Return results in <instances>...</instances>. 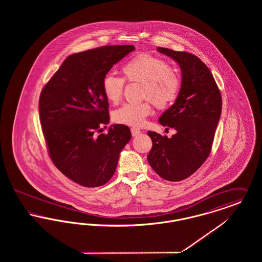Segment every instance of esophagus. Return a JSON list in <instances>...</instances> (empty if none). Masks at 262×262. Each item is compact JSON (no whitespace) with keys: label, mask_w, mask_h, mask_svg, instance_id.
<instances>
[{"label":"esophagus","mask_w":262,"mask_h":262,"mask_svg":"<svg viewBox=\"0 0 262 262\" xmlns=\"http://www.w3.org/2000/svg\"><path fill=\"white\" fill-rule=\"evenodd\" d=\"M130 132H132V135H133V137H137L141 132H140V129H138V128H136V127H132L130 128Z\"/></svg>","instance_id":"1"}]
</instances>
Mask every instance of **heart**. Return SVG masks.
<instances>
[{
  "label": "heart",
  "instance_id": "obj_1",
  "mask_svg": "<svg viewBox=\"0 0 262 262\" xmlns=\"http://www.w3.org/2000/svg\"><path fill=\"white\" fill-rule=\"evenodd\" d=\"M126 81L141 83V96L148 99L157 108H166L177 99L181 89V78L178 73L169 68L162 59L142 53L132 58L122 68ZM105 97L113 104L122 99L124 79L107 75L102 80ZM151 113L149 101L127 103L113 113V120L121 125L139 127Z\"/></svg>",
  "mask_w": 262,
  "mask_h": 262
}]
</instances>
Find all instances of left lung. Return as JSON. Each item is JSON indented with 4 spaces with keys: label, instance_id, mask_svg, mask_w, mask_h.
Segmentation results:
<instances>
[{
    "label": "left lung",
    "instance_id": "1",
    "mask_svg": "<svg viewBox=\"0 0 262 262\" xmlns=\"http://www.w3.org/2000/svg\"><path fill=\"white\" fill-rule=\"evenodd\" d=\"M157 51L178 62L182 83L174 104L159 118L173 127L172 137L148 132L152 148L147 160L161 178L179 182L193 174L208 157L222 112V98L211 72L196 56L158 47Z\"/></svg>",
    "mask_w": 262,
    "mask_h": 262
}]
</instances>
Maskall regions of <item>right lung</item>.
I'll use <instances>...</instances> for the list:
<instances>
[{"instance_id": "add662e5", "label": "right lung", "mask_w": 262, "mask_h": 262, "mask_svg": "<svg viewBox=\"0 0 262 262\" xmlns=\"http://www.w3.org/2000/svg\"><path fill=\"white\" fill-rule=\"evenodd\" d=\"M134 50L133 45H121L73 54L42 89L39 114L51 159L82 187H100L112 178L132 137L125 125H111L107 135L97 133L110 122L102 80Z\"/></svg>"}]
</instances>
